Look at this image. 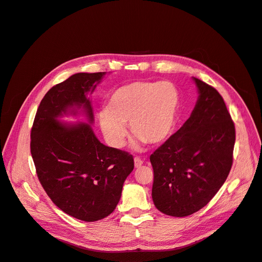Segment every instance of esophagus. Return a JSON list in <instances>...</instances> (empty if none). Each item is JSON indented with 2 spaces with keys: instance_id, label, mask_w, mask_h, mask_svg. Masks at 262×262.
<instances>
[{
  "instance_id": "34e87169",
  "label": "esophagus",
  "mask_w": 262,
  "mask_h": 262,
  "mask_svg": "<svg viewBox=\"0 0 262 262\" xmlns=\"http://www.w3.org/2000/svg\"><path fill=\"white\" fill-rule=\"evenodd\" d=\"M142 164H143V161L140 158H138V157H135V158H134V166L140 167Z\"/></svg>"
}]
</instances>
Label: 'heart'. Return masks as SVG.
<instances>
[{
	"label": "heart",
	"instance_id": "obj_1",
	"mask_svg": "<svg viewBox=\"0 0 262 262\" xmlns=\"http://www.w3.org/2000/svg\"><path fill=\"white\" fill-rule=\"evenodd\" d=\"M179 91L170 81H133L113 91L107 107L99 112V124L106 142L121 148L127 138V125L140 144H159L173 128L179 107Z\"/></svg>",
	"mask_w": 262,
	"mask_h": 262
}]
</instances>
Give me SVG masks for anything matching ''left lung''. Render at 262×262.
Returning a JSON list of instances; mask_svg holds the SVG:
<instances>
[{"label": "left lung", "instance_id": "obj_1", "mask_svg": "<svg viewBox=\"0 0 262 262\" xmlns=\"http://www.w3.org/2000/svg\"><path fill=\"white\" fill-rule=\"evenodd\" d=\"M198 101L183 127L150 156L155 206L169 216L201 210L231 170L235 128L225 101L206 82L192 77Z\"/></svg>", "mask_w": 262, "mask_h": 262}]
</instances>
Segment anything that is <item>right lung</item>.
I'll use <instances>...</instances> for the list:
<instances>
[{
  "label": "right lung",
  "instance_id": "add662e5",
  "mask_svg": "<svg viewBox=\"0 0 262 262\" xmlns=\"http://www.w3.org/2000/svg\"><path fill=\"white\" fill-rule=\"evenodd\" d=\"M105 74L77 73L49 89L31 130V155L44 190L61 211L87 223L114 212L134 167L132 155L102 144L90 125L93 111L87 95ZM77 109L88 124L59 122Z\"/></svg>",
  "mask_w": 262,
  "mask_h": 262
}]
</instances>
